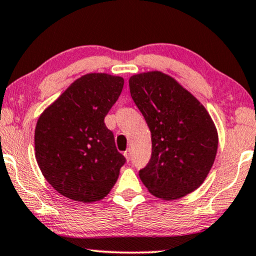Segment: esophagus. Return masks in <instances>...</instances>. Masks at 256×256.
<instances>
[{"mask_svg": "<svg viewBox=\"0 0 256 256\" xmlns=\"http://www.w3.org/2000/svg\"><path fill=\"white\" fill-rule=\"evenodd\" d=\"M130 154H132L130 149H127V150L124 152V156H126V160H127V161L130 160Z\"/></svg>", "mask_w": 256, "mask_h": 256, "instance_id": "obj_1", "label": "esophagus"}]
</instances>
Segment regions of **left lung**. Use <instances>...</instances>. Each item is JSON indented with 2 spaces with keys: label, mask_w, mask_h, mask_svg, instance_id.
Returning a JSON list of instances; mask_svg holds the SVG:
<instances>
[{
  "label": "left lung",
  "mask_w": 256,
  "mask_h": 256,
  "mask_svg": "<svg viewBox=\"0 0 256 256\" xmlns=\"http://www.w3.org/2000/svg\"><path fill=\"white\" fill-rule=\"evenodd\" d=\"M132 98L152 134V158L141 169L149 193L184 198L204 184L218 152V130L200 101L175 78L147 72L129 78Z\"/></svg>",
  "instance_id": "8db88e82"
}]
</instances>
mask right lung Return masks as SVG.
Here are the masks:
<instances>
[{
	"label": "right lung",
	"instance_id": "add662e5",
	"mask_svg": "<svg viewBox=\"0 0 256 256\" xmlns=\"http://www.w3.org/2000/svg\"><path fill=\"white\" fill-rule=\"evenodd\" d=\"M124 80L90 72L76 80L40 115L35 156L43 176L63 196L100 201L118 181L126 158L118 152L104 118Z\"/></svg>",
	"mask_w": 256,
	"mask_h": 256
}]
</instances>
